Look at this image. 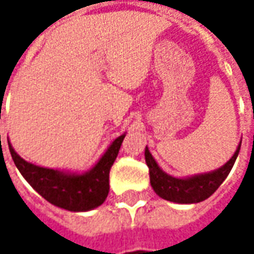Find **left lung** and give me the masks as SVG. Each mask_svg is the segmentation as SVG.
<instances>
[{
  "label": "left lung",
  "instance_id": "obj_1",
  "mask_svg": "<svg viewBox=\"0 0 254 254\" xmlns=\"http://www.w3.org/2000/svg\"><path fill=\"white\" fill-rule=\"evenodd\" d=\"M240 144L233 157L220 168L188 178H175L164 172L152 158L150 150L145 147V162L150 170V182L152 190L162 199L177 202V203H198L208 199L229 175L230 170L239 155Z\"/></svg>",
  "mask_w": 254,
  "mask_h": 254
}]
</instances>
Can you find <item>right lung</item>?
Here are the masks:
<instances>
[{"instance_id": "1", "label": "right lung", "mask_w": 254, "mask_h": 254, "mask_svg": "<svg viewBox=\"0 0 254 254\" xmlns=\"http://www.w3.org/2000/svg\"><path fill=\"white\" fill-rule=\"evenodd\" d=\"M126 137H117L92 170L83 174L38 167L21 158L8 141L16 168L42 198L70 212H86L100 206L109 195V174ZM1 138V135H0ZM1 141V140H0Z\"/></svg>"}]
</instances>
